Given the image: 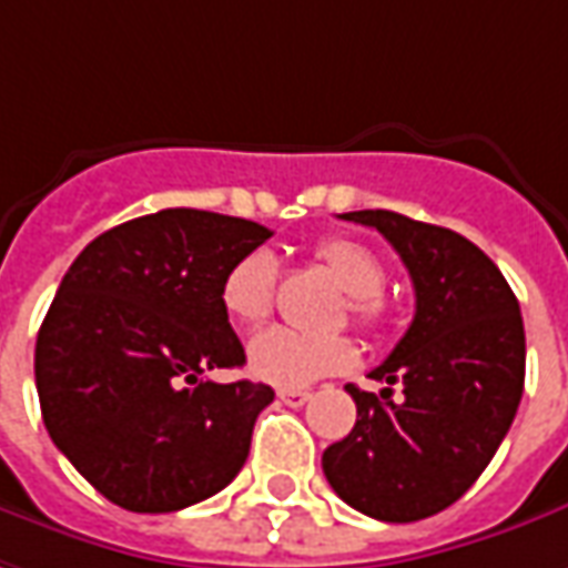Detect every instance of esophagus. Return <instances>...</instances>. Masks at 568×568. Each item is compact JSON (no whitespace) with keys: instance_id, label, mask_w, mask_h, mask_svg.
Instances as JSON below:
<instances>
[{"instance_id":"1","label":"esophagus","mask_w":568,"mask_h":568,"mask_svg":"<svg viewBox=\"0 0 568 568\" xmlns=\"http://www.w3.org/2000/svg\"><path fill=\"white\" fill-rule=\"evenodd\" d=\"M276 397H280L283 404H288V407H301V404L311 400V392H307V388H280Z\"/></svg>"}]
</instances>
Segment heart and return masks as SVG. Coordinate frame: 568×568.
<instances>
[{
  "instance_id": "b5f03b06",
  "label": "heart",
  "mask_w": 568,
  "mask_h": 568,
  "mask_svg": "<svg viewBox=\"0 0 568 568\" xmlns=\"http://www.w3.org/2000/svg\"><path fill=\"white\" fill-rule=\"evenodd\" d=\"M316 261L329 270L335 283L348 295V314L357 326L376 329L385 320V264L366 245L354 239H323L316 245ZM280 264L267 248L245 252L220 283V304L235 323L254 326L267 320L276 298ZM357 361V351L345 335H304L285 326H273L248 342V366L257 379L298 388L342 373Z\"/></svg>"
}]
</instances>
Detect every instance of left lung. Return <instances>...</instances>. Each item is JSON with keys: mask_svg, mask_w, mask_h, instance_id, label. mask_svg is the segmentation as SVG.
Instances as JSON below:
<instances>
[{"mask_svg": "<svg viewBox=\"0 0 568 568\" xmlns=\"http://www.w3.org/2000/svg\"><path fill=\"white\" fill-rule=\"evenodd\" d=\"M338 217L392 242L414 280L416 314L369 373L385 385L379 395L348 385L357 423L323 450V473L354 510L416 523L460 500L510 432L526 385L519 301L495 261L454 230L395 211Z\"/></svg>", "mask_w": 568, "mask_h": 568, "instance_id": "1", "label": "left lung"}]
</instances>
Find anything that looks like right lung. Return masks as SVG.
Here are the masks:
<instances>
[{"instance_id":"right-lung-1","label":"right lung","mask_w":568,"mask_h":568,"mask_svg":"<svg viewBox=\"0 0 568 568\" xmlns=\"http://www.w3.org/2000/svg\"><path fill=\"white\" fill-rule=\"evenodd\" d=\"M267 226L195 207L126 220L77 254L37 335V392L55 447L130 513L223 491L248 460L264 382L245 364L220 283Z\"/></svg>"}]
</instances>
